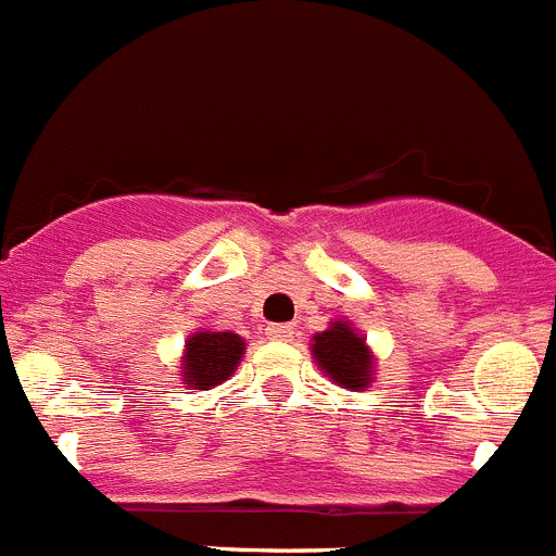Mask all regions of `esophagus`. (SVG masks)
I'll return each instance as SVG.
<instances>
[{"mask_svg": "<svg viewBox=\"0 0 556 556\" xmlns=\"http://www.w3.org/2000/svg\"><path fill=\"white\" fill-rule=\"evenodd\" d=\"M294 328L287 326V323H273V326H267V337L269 339H278V342H287V339H292Z\"/></svg>", "mask_w": 556, "mask_h": 556, "instance_id": "34e87169", "label": "esophagus"}]
</instances>
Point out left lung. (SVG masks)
Listing matches in <instances>:
<instances>
[{"label": "left lung", "mask_w": 556, "mask_h": 556, "mask_svg": "<svg viewBox=\"0 0 556 556\" xmlns=\"http://www.w3.org/2000/svg\"><path fill=\"white\" fill-rule=\"evenodd\" d=\"M314 358L323 370L345 390H365L372 376V356L365 339L345 323H333L328 331L317 333L312 345Z\"/></svg>", "instance_id": "left-lung-1"}]
</instances>
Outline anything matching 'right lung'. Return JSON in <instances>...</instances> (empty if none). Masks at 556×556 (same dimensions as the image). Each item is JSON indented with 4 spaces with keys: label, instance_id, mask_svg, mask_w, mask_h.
<instances>
[{
    "label": "right lung",
    "instance_id": "obj_1",
    "mask_svg": "<svg viewBox=\"0 0 556 556\" xmlns=\"http://www.w3.org/2000/svg\"><path fill=\"white\" fill-rule=\"evenodd\" d=\"M244 353V339L230 331H200L186 342L184 378L194 390L223 384Z\"/></svg>",
    "mask_w": 556,
    "mask_h": 556
}]
</instances>
